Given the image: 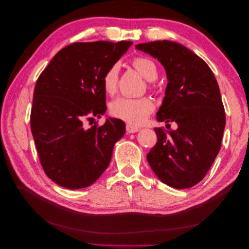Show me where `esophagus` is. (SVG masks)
Segmentation results:
<instances>
[{"mask_svg":"<svg viewBox=\"0 0 249 249\" xmlns=\"http://www.w3.org/2000/svg\"><path fill=\"white\" fill-rule=\"evenodd\" d=\"M125 129H126V132H127V133H136V132L139 131V127L135 126V125H133V124H126Z\"/></svg>","mask_w":249,"mask_h":249,"instance_id":"34e87169","label":"esophagus"}]
</instances>
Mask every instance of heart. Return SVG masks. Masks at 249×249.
I'll use <instances>...</instances> for the list:
<instances>
[{
    "label": "heart",
    "instance_id": "b5f03b06",
    "mask_svg": "<svg viewBox=\"0 0 249 249\" xmlns=\"http://www.w3.org/2000/svg\"><path fill=\"white\" fill-rule=\"evenodd\" d=\"M131 64L143 78L148 81H154L158 77V69L154 61L149 58L138 56L132 59ZM119 66L117 63L112 64L105 71L102 84L105 92L109 95H114L118 88ZM152 88V86H149ZM155 109L154 102L147 96L132 99V97L120 96L113 101L110 111L113 116L123 119L133 125H140L145 122Z\"/></svg>",
    "mask_w": 249,
    "mask_h": 249
}]
</instances>
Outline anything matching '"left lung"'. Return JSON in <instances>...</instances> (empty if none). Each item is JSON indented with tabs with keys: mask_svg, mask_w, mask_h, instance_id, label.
Instances as JSON below:
<instances>
[{
	"mask_svg": "<svg viewBox=\"0 0 249 249\" xmlns=\"http://www.w3.org/2000/svg\"><path fill=\"white\" fill-rule=\"evenodd\" d=\"M136 49L157 58L167 73L157 119L178 124L172 131L155 127L157 143L146 156L149 166L170 187H193L206 177L221 147L225 112L217 81L200 57L178 42L152 41Z\"/></svg>",
	"mask_w": 249,
	"mask_h": 249,
	"instance_id": "1",
	"label": "left lung"
}]
</instances>
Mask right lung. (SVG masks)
<instances>
[{
  "instance_id": "obj_1",
  "label": "right lung",
  "mask_w": 249,
  "mask_h": 249,
  "mask_svg": "<svg viewBox=\"0 0 249 249\" xmlns=\"http://www.w3.org/2000/svg\"><path fill=\"white\" fill-rule=\"evenodd\" d=\"M132 43L73 42L60 50L37 79L30 124L41 166L56 184L85 188L109 166L124 123L108 118L102 125L84 124L104 115L103 76Z\"/></svg>"
}]
</instances>
